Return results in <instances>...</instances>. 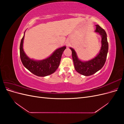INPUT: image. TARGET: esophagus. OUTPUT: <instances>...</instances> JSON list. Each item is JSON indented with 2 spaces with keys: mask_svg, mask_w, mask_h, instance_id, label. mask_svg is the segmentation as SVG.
<instances>
[{
  "mask_svg": "<svg viewBox=\"0 0 124 124\" xmlns=\"http://www.w3.org/2000/svg\"><path fill=\"white\" fill-rule=\"evenodd\" d=\"M66 44L67 47H68V46H70V45L69 41H67L66 42Z\"/></svg>",
  "mask_w": 124,
  "mask_h": 124,
  "instance_id": "esophagus-1",
  "label": "esophagus"
}]
</instances>
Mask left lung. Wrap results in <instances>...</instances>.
<instances>
[{"label":"left lung","instance_id":"1","mask_svg":"<svg viewBox=\"0 0 124 124\" xmlns=\"http://www.w3.org/2000/svg\"><path fill=\"white\" fill-rule=\"evenodd\" d=\"M95 32L101 37V46L95 57L88 61L83 62L78 58L77 54L72 47V56L74 68L78 73L85 76H89L95 73L102 68L106 61L108 52V45L107 38V33L104 30L98 25H96Z\"/></svg>","mask_w":124,"mask_h":124}]
</instances>
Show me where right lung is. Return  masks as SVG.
Instances as JSON below:
<instances>
[{
  "label": "right lung",
  "instance_id": "add662e5",
  "mask_svg": "<svg viewBox=\"0 0 124 124\" xmlns=\"http://www.w3.org/2000/svg\"><path fill=\"white\" fill-rule=\"evenodd\" d=\"M25 32L20 47V57L24 66L31 73L38 77H46L55 72L59 66L62 53L66 48V46L57 48L49 57L44 59L36 61L31 59L26 55L23 50Z\"/></svg>",
  "mask_w": 124,
  "mask_h": 124
}]
</instances>
